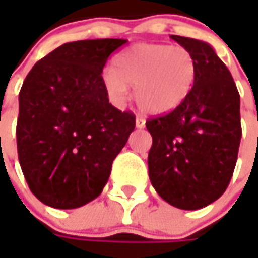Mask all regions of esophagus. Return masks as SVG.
Returning a JSON list of instances; mask_svg holds the SVG:
<instances>
[{
	"mask_svg": "<svg viewBox=\"0 0 258 258\" xmlns=\"http://www.w3.org/2000/svg\"><path fill=\"white\" fill-rule=\"evenodd\" d=\"M145 119H142V117H136V122H135V124H136V127L138 129H144L145 127Z\"/></svg>",
	"mask_w": 258,
	"mask_h": 258,
	"instance_id": "esophagus-1",
	"label": "esophagus"
}]
</instances>
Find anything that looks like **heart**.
I'll return each instance as SVG.
<instances>
[{
  "mask_svg": "<svg viewBox=\"0 0 258 258\" xmlns=\"http://www.w3.org/2000/svg\"><path fill=\"white\" fill-rule=\"evenodd\" d=\"M197 73L195 57L182 45L139 43L104 72L103 86L116 106H123L129 87H134L135 102L145 113L165 114L186 100Z\"/></svg>",
  "mask_w": 258,
  "mask_h": 258,
  "instance_id": "heart-1",
  "label": "heart"
}]
</instances>
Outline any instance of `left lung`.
Instances as JSON below:
<instances>
[{"instance_id": "left-lung-1", "label": "left lung", "mask_w": 258, "mask_h": 258, "mask_svg": "<svg viewBox=\"0 0 258 258\" xmlns=\"http://www.w3.org/2000/svg\"><path fill=\"white\" fill-rule=\"evenodd\" d=\"M195 57L192 92L171 113L149 119V179L176 208L200 210L218 200L231 181L241 141L240 94L233 76L208 43L171 35Z\"/></svg>"}]
</instances>
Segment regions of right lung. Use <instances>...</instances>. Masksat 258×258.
I'll use <instances>...</instances> for the list:
<instances>
[{
  "label": "right lung",
  "mask_w": 258,
  "mask_h": 258,
  "mask_svg": "<svg viewBox=\"0 0 258 258\" xmlns=\"http://www.w3.org/2000/svg\"><path fill=\"white\" fill-rule=\"evenodd\" d=\"M122 38L72 41L37 61L18 103V161L45 205L73 210L97 198L135 129V116L109 103L102 72Z\"/></svg>",
  "instance_id": "obj_1"
}]
</instances>
